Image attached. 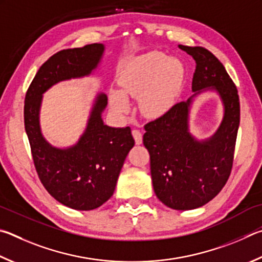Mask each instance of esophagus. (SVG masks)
<instances>
[{
	"instance_id": "obj_1",
	"label": "esophagus",
	"mask_w": 262,
	"mask_h": 262,
	"mask_svg": "<svg viewBox=\"0 0 262 262\" xmlns=\"http://www.w3.org/2000/svg\"><path fill=\"white\" fill-rule=\"evenodd\" d=\"M132 134H133V136H134V140H135V143L136 144H142V141H143V136H142V133H141V130H139V129H133V132H132Z\"/></svg>"
}]
</instances>
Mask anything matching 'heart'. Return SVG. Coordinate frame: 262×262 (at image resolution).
I'll list each match as a JSON object with an SVG mask.
<instances>
[{"mask_svg": "<svg viewBox=\"0 0 262 262\" xmlns=\"http://www.w3.org/2000/svg\"><path fill=\"white\" fill-rule=\"evenodd\" d=\"M183 81V68L178 60L167 59L160 52L137 57L119 78L121 92L112 90L110 103L119 113L129 112L127 97L139 98L143 116H163L172 106Z\"/></svg>", "mask_w": 262, "mask_h": 262, "instance_id": "1", "label": "heart"}]
</instances>
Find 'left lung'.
<instances>
[{
    "label": "left lung",
    "instance_id": "1",
    "mask_svg": "<svg viewBox=\"0 0 262 262\" xmlns=\"http://www.w3.org/2000/svg\"><path fill=\"white\" fill-rule=\"evenodd\" d=\"M179 48L196 61L193 95L146 123L143 143L150 154L156 196L167 207L187 211L205 205L227 183L241 112L236 85L221 61L203 47ZM205 91H215L222 98L224 118L211 138L198 140L189 133L188 117L194 97Z\"/></svg>",
    "mask_w": 262,
    "mask_h": 262
}]
</instances>
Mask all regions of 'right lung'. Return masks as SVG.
Here are the masks:
<instances>
[{"mask_svg": "<svg viewBox=\"0 0 262 262\" xmlns=\"http://www.w3.org/2000/svg\"><path fill=\"white\" fill-rule=\"evenodd\" d=\"M104 50L103 43H93L51 56L33 79L24 106L25 130L42 184L57 202L78 211L95 210L115 192L126 157L135 144L130 127L104 123L102 113L107 96L98 93L77 143L57 147L42 134L40 108L43 94L52 85L92 74L101 63Z\"/></svg>", "mask_w": 262, "mask_h": 262, "instance_id": "1", "label": "right lung"}]
</instances>
